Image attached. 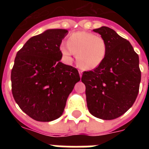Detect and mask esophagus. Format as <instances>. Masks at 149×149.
Here are the masks:
<instances>
[{
  "label": "esophagus",
  "mask_w": 149,
  "mask_h": 149,
  "mask_svg": "<svg viewBox=\"0 0 149 149\" xmlns=\"http://www.w3.org/2000/svg\"><path fill=\"white\" fill-rule=\"evenodd\" d=\"M79 77H82V73H83V71H82V70H79Z\"/></svg>",
  "instance_id": "obj_1"
}]
</instances>
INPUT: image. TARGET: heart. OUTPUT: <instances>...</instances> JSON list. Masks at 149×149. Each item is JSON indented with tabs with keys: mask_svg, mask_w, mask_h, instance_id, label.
<instances>
[{
	"mask_svg": "<svg viewBox=\"0 0 149 149\" xmlns=\"http://www.w3.org/2000/svg\"><path fill=\"white\" fill-rule=\"evenodd\" d=\"M106 41L103 37L87 31H77L70 35L67 43H62L60 51L68 60L77 53L78 64L85 70L97 68L107 54Z\"/></svg>",
	"mask_w": 149,
	"mask_h": 149,
	"instance_id": "heart-1",
	"label": "heart"
}]
</instances>
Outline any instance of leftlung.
<instances>
[{"label": "left lung", "mask_w": 149, "mask_h": 149, "mask_svg": "<svg viewBox=\"0 0 149 149\" xmlns=\"http://www.w3.org/2000/svg\"><path fill=\"white\" fill-rule=\"evenodd\" d=\"M106 41L103 63L83 72L90 113L103 120H113L128 111L135 101L141 82L139 55L131 43L115 31L103 26L93 29Z\"/></svg>", "instance_id": "8db88e82"}]
</instances>
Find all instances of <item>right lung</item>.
<instances>
[{
  "label": "right lung",
  "instance_id": "obj_1",
  "mask_svg": "<svg viewBox=\"0 0 149 149\" xmlns=\"http://www.w3.org/2000/svg\"><path fill=\"white\" fill-rule=\"evenodd\" d=\"M65 29H49L27 41L11 70V91L19 107L37 121L56 120L80 80L78 70L61 63Z\"/></svg>",
  "mask_w": 149,
  "mask_h": 149
}]
</instances>
